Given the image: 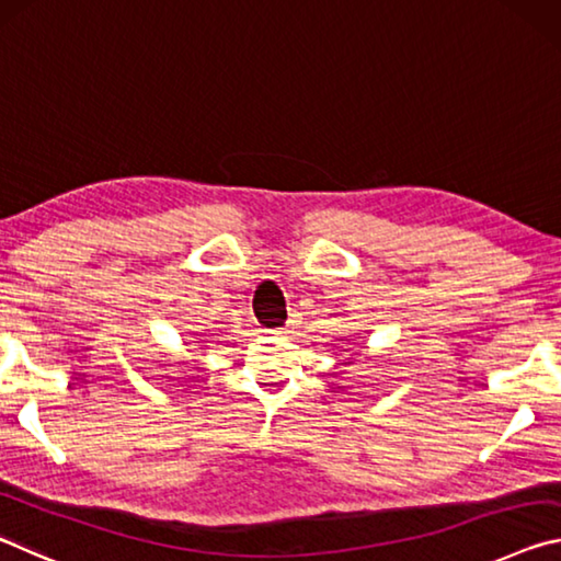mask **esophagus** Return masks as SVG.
<instances>
[{
  "instance_id": "esophagus-1",
  "label": "esophagus",
  "mask_w": 561,
  "mask_h": 561,
  "mask_svg": "<svg viewBox=\"0 0 561 561\" xmlns=\"http://www.w3.org/2000/svg\"><path fill=\"white\" fill-rule=\"evenodd\" d=\"M293 328H296V325H293V320H290L288 325H283V328H280V333H293Z\"/></svg>"
}]
</instances>
